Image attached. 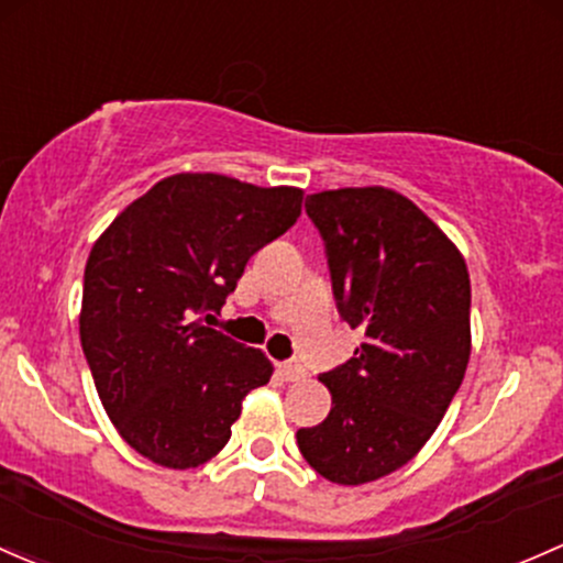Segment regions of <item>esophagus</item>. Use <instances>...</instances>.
I'll list each match as a JSON object with an SVG mask.
<instances>
[{"label": "esophagus", "instance_id": "obj_1", "mask_svg": "<svg viewBox=\"0 0 563 563\" xmlns=\"http://www.w3.org/2000/svg\"><path fill=\"white\" fill-rule=\"evenodd\" d=\"M277 375H280L286 383H299L305 380L307 372L305 366L297 364V361H286V364H277Z\"/></svg>", "mask_w": 563, "mask_h": 563}]
</instances>
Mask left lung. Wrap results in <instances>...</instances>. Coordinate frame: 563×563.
Returning a JSON list of instances; mask_svg holds the SVG:
<instances>
[{
	"instance_id": "1",
	"label": "left lung",
	"mask_w": 563,
	"mask_h": 563,
	"mask_svg": "<svg viewBox=\"0 0 563 563\" xmlns=\"http://www.w3.org/2000/svg\"><path fill=\"white\" fill-rule=\"evenodd\" d=\"M305 210L327 242L336 310L364 342L318 377L331 410L297 442L321 477L364 485L416 459L464 380L470 269L451 236L394 188L318 191Z\"/></svg>"
}]
</instances>
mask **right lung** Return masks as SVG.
I'll list each match as a JSON object with an SVG mask.
<instances>
[{"mask_svg": "<svg viewBox=\"0 0 563 563\" xmlns=\"http://www.w3.org/2000/svg\"><path fill=\"white\" fill-rule=\"evenodd\" d=\"M305 191L177 173L99 234L86 262L80 342L118 434L147 461L194 470L223 451L272 364L205 327L247 258L297 223Z\"/></svg>", "mask_w": 563, "mask_h": 563, "instance_id": "obj_1", "label": "right lung"}]
</instances>
